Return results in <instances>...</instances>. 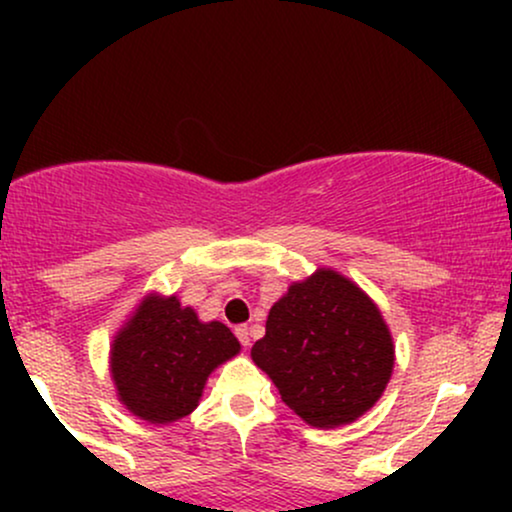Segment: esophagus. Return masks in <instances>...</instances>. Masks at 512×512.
<instances>
[{"mask_svg":"<svg viewBox=\"0 0 512 512\" xmlns=\"http://www.w3.org/2000/svg\"><path fill=\"white\" fill-rule=\"evenodd\" d=\"M236 337L240 339V344L250 346V327L248 325H238L236 327Z\"/></svg>","mask_w":512,"mask_h":512,"instance_id":"obj_1","label":"esophagus"}]
</instances>
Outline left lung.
Wrapping results in <instances>:
<instances>
[{
	"instance_id": "obj_1",
	"label": "left lung",
	"mask_w": 512,
	"mask_h": 512,
	"mask_svg": "<svg viewBox=\"0 0 512 512\" xmlns=\"http://www.w3.org/2000/svg\"><path fill=\"white\" fill-rule=\"evenodd\" d=\"M250 356L286 407L315 428L366 414L395 368V344L378 305L334 269L289 286Z\"/></svg>"
}]
</instances>
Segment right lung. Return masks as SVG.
Here are the masks:
<instances>
[{
  "label": "right lung",
  "instance_id": "right-lung-1",
  "mask_svg": "<svg viewBox=\"0 0 512 512\" xmlns=\"http://www.w3.org/2000/svg\"><path fill=\"white\" fill-rule=\"evenodd\" d=\"M240 351L223 322H202L175 296H146L110 346L117 399L149 424L192 414L211 370Z\"/></svg>",
  "mask_w": 512,
  "mask_h": 512
}]
</instances>
